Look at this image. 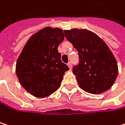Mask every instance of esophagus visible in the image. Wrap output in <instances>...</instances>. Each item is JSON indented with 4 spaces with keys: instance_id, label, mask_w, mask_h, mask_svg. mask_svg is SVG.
<instances>
[{
    "instance_id": "34e87169",
    "label": "esophagus",
    "mask_w": 125,
    "mask_h": 125,
    "mask_svg": "<svg viewBox=\"0 0 125 125\" xmlns=\"http://www.w3.org/2000/svg\"><path fill=\"white\" fill-rule=\"evenodd\" d=\"M67 66L69 67L70 70H71V69H72V64H71V62H69V63L67 64Z\"/></svg>"
}]
</instances>
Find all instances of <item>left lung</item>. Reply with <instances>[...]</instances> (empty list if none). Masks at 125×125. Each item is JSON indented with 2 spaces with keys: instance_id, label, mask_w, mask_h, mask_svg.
Segmentation results:
<instances>
[{
  "instance_id": "8db88e82",
  "label": "left lung",
  "mask_w": 125,
  "mask_h": 125,
  "mask_svg": "<svg viewBox=\"0 0 125 125\" xmlns=\"http://www.w3.org/2000/svg\"><path fill=\"white\" fill-rule=\"evenodd\" d=\"M66 38L78 52L79 64L73 69L79 87L91 94L108 90L118 75V64L106 43L86 29L64 30Z\"/></svg>"
}]
</instances>
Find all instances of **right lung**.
<instances>
[{"instance_id":"1","label":"right lung","mask_w":125,"mask_h":125,"mask_svg":"<svg viewBox=\"0 0 125 125\" xmlns=\"http://www.w3.org/2000/svg\"><path fill=\"white\" fill-rule=\"evenodd\" d=\"M61 29L46 26L32 35L18 58L15 72L21 86L37 98H45L61 86L69 67L58 51L64 41Z\"/></svg>"}]
</instances>
